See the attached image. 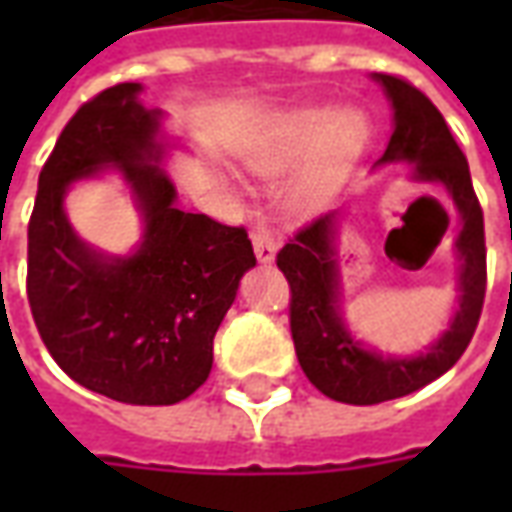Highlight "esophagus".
I'll list each match as a JSON object with an SVG mask.
<instances>
[{"instance_id": "esophagus-1", "label": "esophagus", "mask_w": 512, "mask_h": 512, "mask_svg": "<svg viewBox=\"0 0 512 512\" xmlns=\"http://www.w3.org/2000/svg\"><path fill=\"white\" fill-rule=\"evenodd\" d=\"M252 246H255V255L260 263H271L274 255H277V238L263 224H257L252 230Z\"/></svg>"}]
</instances>
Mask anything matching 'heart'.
<instances>
[{"label":"heart","mask_w":512,"mask_h":512,"mask_svg":"<svg viewBox=\"0 0 512 512\" xmlns=\"http://www.w3.org/2000/svg\"><path fill=\"white\" fill-rule=\"evenodd\" d=\"M362 139L365 123L351 112L329 120L326 109H296L279 123L266 145L246 156V164L257 175H279L304 161L290 186V197L301 208H315L337 189Z\"/></svg>","instance_id":"1"}]
</instances>
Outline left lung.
<instances>
[{
  "label": "left lung",
  "instance_id": "8db88e82",
  "mask_svg": "<svg viewBox=\"0 0 512 512\" xmlns=\"http://www.w3.org/2000/svg\"><path fill=\"white\" fill-rule=\"evenodd\" d=\"M376 82L384 84L395 109V131L378 164H417L414 178L441 183L461 213V233L455 241L461 257V299L450 329L441 334L439 343L430 345L428 354L395 359L367 351L354 343L337 312L340 282L332 244L337 213H323L301 227L277 252V266L290 285V334L296 356L315 389L351 406H373L411 395L444 376L472 343L485 299L483 208L474 194L466 156L428 95L389 73H376Z\"/></svg>",
  "mask_w": 512,
  "mask_h": 512
}]
</instances>
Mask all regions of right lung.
Masks as SVG:
<instances>
[{
    "label": "right lung",
    "mask_w": 512,
    "mask_h": 512,
    "mask_svg": "<svg viewBox=\"0 0 512 512\" xmlns=\"http://www.w3.org/2000/svg\"><path fill=\"white\" fill-rule=\"evenodd\" d=\"M139 93L136 82L115 84L62 128L29 216L27 299L40 340L76 384L131 406H172L205 384L213 334L257 260L244 227L175 208L158 167L161 112ZM106 166L124 172L146 219L128 258L82 245L61 208L71 182Z\"/></svg>",
    "instance_id": "add662e5"
}]
</instances>
